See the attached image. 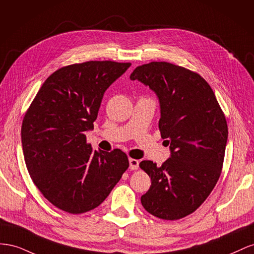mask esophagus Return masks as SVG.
<instances>
[{
	"mask_svg": "<svg viewBox=\"0 0 254 254\" xmlns=\"http://www.w3.org/2000/svg\"><path fill=\"white\" fill-rule=\"evenodd\" d=\"M128 163H129V169H131V170L138 169V167H139V162L137 161V159L129 158V159H128Z\"/></svg>",
	"mask_w": 254,
	"mask_h": 254,
	"instance_id": "34e87169",
	"label": "esophagus"
}]
</instances>
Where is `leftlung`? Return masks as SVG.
<instances>
[{
	"instance_id": "1",
	"label": "left lung",
	"mask_w": 254,
	"mask_h": 254,
	"mask_svg": "<svg viewBox=\"0 0 254 254\" xmlns=\"http://www.w3.org/2000/svg\"><path fill=\"white\" fill-rule=\"evenodd\" d=\"M153 91L159 103L158 127L170 157L161 167L142 161L151 178L141 195L144 209L177 220L194 212L218 181L228 142L226 117L203 77L166 62L137 67L129 75Z\"/></svg>"
}]
</instances>
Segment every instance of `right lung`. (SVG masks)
<instances>
[{"label": "right lung", "mask_w": 254, "mask_h": 254, "mask_svg": "<svg viewBox=\"0 0 254 254\" xmlns=\"http://www.w3.org/2000/svg\"><path fill=\"white\" fill-rule=\"evenodd\" d=\"M129 63L86 62L51 74L26 112L21 138L25 164L35 185L51 203L82 214L107 198L128 167L126 153L92 151L85 133L104 92Z\"/></svg>", "instance_id": "1"}]
</instances>
